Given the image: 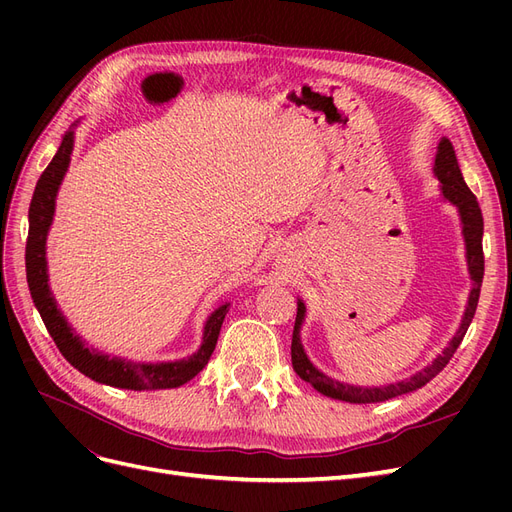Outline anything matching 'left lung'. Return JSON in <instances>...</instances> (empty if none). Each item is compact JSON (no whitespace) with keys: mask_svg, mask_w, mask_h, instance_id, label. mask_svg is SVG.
Returning <instances> with one entry per match:
<instances>
[{"mask_svg":"<svg viewBox=\"0 0 512 512\" xmlns=\"http://www.w3.org/2000/svg\"><path fill=\"white\" fill-rule=\"evenodd\" d=\"M433 173H436V177L440 179L442 196L448 200V203H453L457 207L459 215H461L463 239H466L468 269H470V277L474 282L459 329H457L455 337L451 339V344L444 348V352L438 354L431 365H427L421 371H416L414 376L401 380V382L386 384V386H352V384H344V382H337L329 376H324L320 369H316L312 363H309L307 354L303 350V344H301V324H303V318H305V303L297 301V320H294L292 346H290L292 367H294V371H297L301 380L312 384L314 389L320 391L322 395L333 397V399H342V401H350V404H376V401H386V399H393V397H399L404 393L421 389V386H425L431 378H436L440 371L446 367V363L451 361V356L459 348L463 335H466L470 322L476 314L480 286H483V275H485L483 213H480L476 196L470 192L466 181H463V175H461L459 164H457L455 149H453V145H451V141H448V138H442L440 145H438Z\"/></svg>","mask_w":512,"mask_h":512,"instance_id":"8db88e82","label":"left lung"}]
</instances>
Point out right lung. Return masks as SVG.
<instances>
[{
	"instance_id": "1",
	"label": "right lung",
	"mask_w": 512,
	"mask_h": 512,
	"mask_svg": "<svg viewBox=\"0 0 512 512\" xmlns=\"http://www.w3.org/2000/svg\"><path fill=\"white\" fill-rule=\"evenodd\" d=\"M72 145L74 130H68L64 138H61V145L55 153V158L40 175L32 196V205H29V232L25 245L29 292H32V299L42 316L44 327L51 333L59 352L64 354V359L72 367L79 369L87 378L108 386H117V389L132 391L175 389V386L192 380L198 371H203V367L209 363L215 344H218L224 316L228 314V303L220 305L207 318L203 344H200V348L192 356H188V359L168 363H134L85 346L83 339L72 331L64 314L57 309L55 297L49 288V273H46V235H49V228L53 222L57 190L70 164Z\"/></svg>"
}]
</instances>
